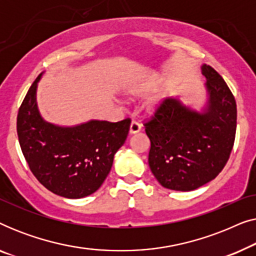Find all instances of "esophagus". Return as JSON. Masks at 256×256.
<instances>
[{"label":"esophagus","mask_w":256,"mask_h":256,"mask_svg":"<svg viewBox=\"0 0 256 256\" xmlns=\"http://www.w3.org/2000/svg\"><path fill=\"white\" fill-rule=\"evenodd\" d=\"M141 129L142 126L140 124L138 121H132L130 124V128H129V132H130V134H136V132H141Z\"/></svg>","instance_id":"1"}]
</instances>
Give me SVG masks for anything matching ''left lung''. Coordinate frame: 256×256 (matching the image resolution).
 <instances>
[{"label": "left lung", "instance_id": "1", "mask_svg": "<svg viewBox=\"0 0 256 256\" xmlns=\"http://www.w3.org/2000/svg\"><path fill=\"white\" fill-rule=\"evenodd\" d=\"M202 71L208 92L202 113L168 98L143 124L152 142L150 170L170 190L192 191L214 180L233 149L236 99L214 68L204 65Z\"/></svg>", "mask_w": 256, "mask_h": 256}]
</instances>
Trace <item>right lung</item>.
I'll return each mask as SVG.
<instances>
[{"label":"right lung","mask_w":256,"mask_h":256,"mask_svg":"<svg viewBox=\"0 0 256 256\" xmlns=\"http://www.w3.org/2000/svg\"><path fill=\"white\" fill-rule=\"evenodd\" d=\"M36 78L18 115L17 135L31 172L42 185L65 198H82L96 192L110 174L115 152L124 146L132 120H92L76 127L44 121L37 108Z\"/></svg>","instance_id":"right-lung-1"}]
</instances>
